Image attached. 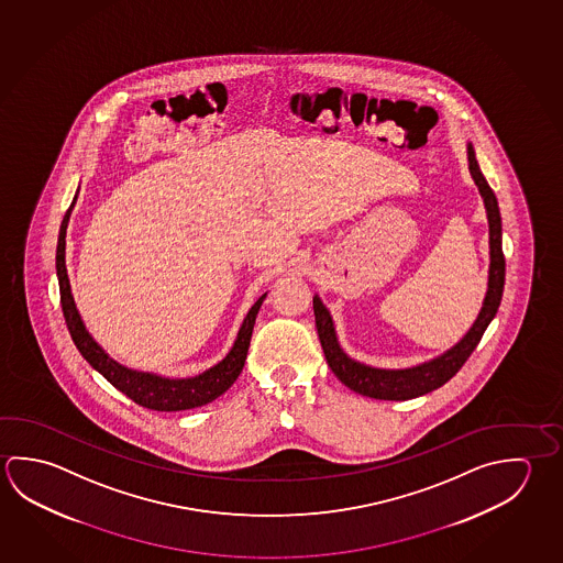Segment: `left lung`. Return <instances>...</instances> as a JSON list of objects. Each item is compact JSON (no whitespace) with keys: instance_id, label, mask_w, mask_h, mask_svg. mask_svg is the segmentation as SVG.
<instances>
[{"instance_id":"8db88e82","label":"left lung","mask_w":563,"mask_h":563,"mask_svg":"<svg viewBox=\"0 0 563 563\" xmlns=\"http://www.w3.org/2000/svg\"><path fill=\"white\" fill-rule=\"evenodd\" d=\"M466 158H468L471 178L474 186L478 188L484 209H486L490 265H488V283H486L483 306L471 328L451 347H446L444 352L434 355L431 360H424L409 367H375V365L357 362L352 355L345 354L344 347L340 345L334 318L325 308L322 298L318 295L312 298L316 330L324 350L325 362L335 377L355 394L365 395L372 399H385V401H407V399H415L434 391L463 367L468 355L473 354L474 347L481 342L484 330L498 312V306L503 300L504 275H506L503 255V219H500L496 196L488 186V181L484 179L471 142H466Z\"/></svg>"}]
</instances>
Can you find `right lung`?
<instances>
[{
  "label": "right lung",
  "instance_id": "1",
  "mask_svg": "<svg viewBox=\"0 0 563 563\" xmlns=\"http://www.w3.org/2000/svg\"><path fill=\"white\" fill-rule=\"evenodd\" d=\"M75 203H77V196L73 199L69 211L65 213L60 223L59 243H57V278H59L60 306H63L65 322L69 328L73 342L79 347L80 355L92 365V369H97L109 384L114 385L134 404L154 411H186V409L211 404L213 399H218L219 395L225 394L243 372L258 308L267 298V292L258 296L257 302L249 308L247 316L243 318L238 338L228 355L201 374L191 375V377H166V375L140 372L129 365L120 364L92 338L70 290L67 258H65V249H67L65 239H67V228H69L70 213Z\"/></svg>",
  "mask_w": 563,
  "mask_h": 563
}]
</instances>
